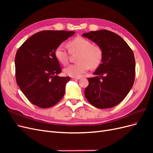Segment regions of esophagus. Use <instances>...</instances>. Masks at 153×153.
Instances as JSON below:
<instances>
[{
	"label": "esophagus",
	"mask_w": 153,
	"mask_h": 153,
	"mask_svg": "<svg viewBox=\"0 0 153 153\" xmlns=\"http://www.w3.org/2000/svg\"><path fill=\"white\" fill-rule=\"evenodd\" d=\"M71 80H79L80 78H73V77H71Z\"/></svg>",
	"instance_id": "1"
}]
</instances>
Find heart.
<instances>
[{"label": "heart", "instance_id": "obj_1", "mask_svg": "<svg viewBox=\"0 0 153 153\" xmlns=\"http://www.w3.org/2000/svg\"><path fill=\"white\" fill-rule=\"evenodd\" d=\"M68 47L71 53H79L76 64L69 65L64 69L66 75L78 78L90 68H98L103 61V50L99 46L93 45L91 41L82 37H77L69 41ZM69 52L65 45L61 44L55 50V56L63 65L68 62Z\"/></svg>", "mask_w": 153, "mask_h": 153}]
</instances>
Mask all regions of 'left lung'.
<instances>
[{
  "label": "left lung",
  "mask_w": 153,
  "mask_h": 153,
  "mask_svg": "<svg viewBox=\"0 0 153 153\" xmlns=\"http://www.w3.org/2000/svg\"><path fill=\"white\" fill-rule=\"evenodd\" d=\"M102 49L103 61L93 75L87 78L85 90L87 101L98 108L116 106L125 98L133 87L135 61L133 51L121 36L107 30L82 34Z\"/></svg>",
  "instance_id": "obj_1"
}]
</instances>
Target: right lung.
<instances>
[{"mask_svg":"<svg viewBox=\"0 0 153 153\" xmlns=\"http://www.w3.org/2000/svg\"><path fill=\"white\" fill-rule=\"evenodd\" d=\"M74 34V31H40L18 50L15 60L16 82L32 104L47 108L62 98L70 78L57 75L62 69L55 50Z\"/></svg>","mask_w":153,"mask_h":153,"instance_id":"obj_1","label":"right lung"}]
</instances>
